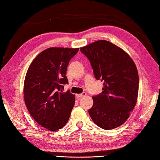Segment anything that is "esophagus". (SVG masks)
Masks as SVG:
<instances>
[{"instance_id":"esophagus-1","label":"esophagus","mask_w":160,"mask_h":160,"mask_svg":"<svg viewBox=\"0 0 160 160\" xmlns=\"http://www.w3.org/2000/svg\"><path fill=\"white\" fill-rule=\"evenodd\" d=\"M86 92H83V93H81V94H77V97L78 98H82V97H85V96H86Z\"/></svg>"}]
</instances>
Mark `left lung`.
Here are the masks:
<instances>
[{
    "label": "left lung",
    "mask_w": 160,
    "mask_h": 160,
    "mask_svg": "<svg viewBox=\"0 0 160 160\" xmlns=\"http://www.w3.org/2000/svg\"><path fill=\"white\" fill-rule=\"evenodd\" d=\"M87 57L97 80L103 81L101 94L94 96L88 110L93 122L109 130L128 119L136 104L139 77L136 64L122 48L109 41L98 40L80 48Z\"/></svg>",
    "instance_id": "left-lung-1"
}]
</instances>
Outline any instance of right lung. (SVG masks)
<instances>
[{
  "label": "right lung",
  "mask_w": 160,
  "mask_h": 160,
  "mask_svg": "<svg viewBox=\"0 0 160 160\" xmlns=\"http://www.w3.org/2000/svg\"><path fill=\"white\" fill-rule=\"evenodd\" d=\"M79 48L52 47L41 52L28 69L24 83V99L31 116L50 131L64 126L74 105V95L63 92L70 60Z\"/></svg>",
  "instance_id": "right-lung-1"
}]
</instances>
